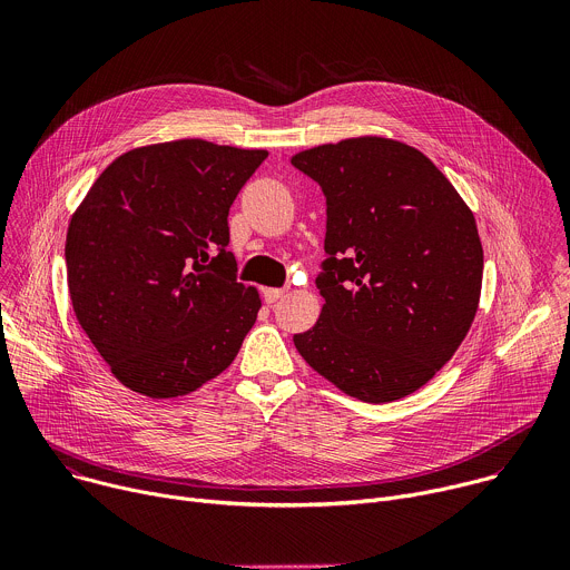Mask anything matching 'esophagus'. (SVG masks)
I'll return each instance as SVG.
<instances>
[{
	"instance_id": "esophagus-1",
	"label": "esophagus",
	"mask_w": 570,
	"mask_h": 570,
	"mask_svg": "<svg viewBox=\"0 0 570 570\" xmlns=\"http://www.w3.org/2000/svg\"><path fill=\"white\" fill-rule=\"evenodd\" d=\"M284 293H286V288H266L264 291V302L275 304L279 297H284Z\"/></svg>"
}]
</instances>
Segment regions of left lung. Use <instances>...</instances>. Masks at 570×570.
<instances>
[{
	"instance_id": "left-lung-1",
	"label": "left lung",
	"mask_w": 570,
	"mask_h": 570,
	"mask_svg": "<svg viewBox=\"0 0 570 570\" xmlns=\"http://www.w3.org/2000/svg\"><path fill=\"white\" fill-rule=\"evenodd\" d=\"M327 198L322 313L293 343L345 394H413L455 354L478 311L475 218L417 148L354 137L293 155Z\"/></svg>"
}]
</instances>
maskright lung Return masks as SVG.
I'll use <instances>...</instances> for the list:
<instances>
[{
	"label": "right lung",
	"instance_id": "right-lung-1",
	"mask_svg": "<svg viewBox=\"0 0 570 570\" xmlns=\"http://www.w3.org/2000/svg\"><path fill=\"white\" fill-rule=\"evenodd\" d=\"M266 157L205 139L132 148L73 212L71 306L126 387L183 396L238 354L262 299L236 282L227 214Z\"/></svg>",
	"mask_w": 570,
	"mask_h": 570
}]
</instances>
